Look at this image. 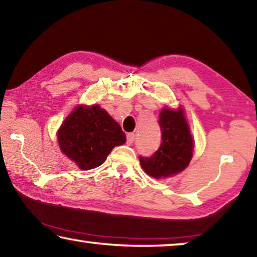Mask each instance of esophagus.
Segmentation results:
<instances>
[{
    "label": "esophagus",
    "mask_w": 257,
    "mask_h": 257,
    "mask_svg": "<svg viewBox=\"0 0 257 257\" xmlns=\"http://www.w3.org/2000/svg\"><path fill=\"white\" fill-rule=\"evenodd\" d=\"M134 139H136V136L133 133H128L127 138H126V142H127V145H132Z\"/></svg>",
    "instance_id": "esophagus-1"
}]
</instances>
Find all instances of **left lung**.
I'll return each mask as SVG.
<instances>
[{"label": "left lung", "mask_w": 257, "mask_h": 257, "mask_svg": "<svg viewBox=\"0 0 257 257\" xmlns=\"http://www.w3.org/2000/svg\"><path fill=\"white\" fill-rule=\"evenodd\" d=\"M159 124L162 132L160 148L151 157L140 156L142 169L156 179L183 171L193 155V139L183 109H163Z\"/></svg>", "instance_id": "8db88e82"}]
</instances>
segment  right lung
<instances>
[{
  "instance_id": "right-lung-1",
  "label": "right lung",
  "mask_w": 257,
  "mask_h": 257,
  "mask_svg": "<svg viewBox=\"0 0 257 257\" xmlns=\"http://www.w3.org/2000/svg\"><path fill=\"white\" fill-rule=\"evenodd\" d=\"M61 151L82 170L101 165L113 147L125 144L119 124L100 105H80L62 124L57 133Z\"/></svg>"
}]
</instances>
